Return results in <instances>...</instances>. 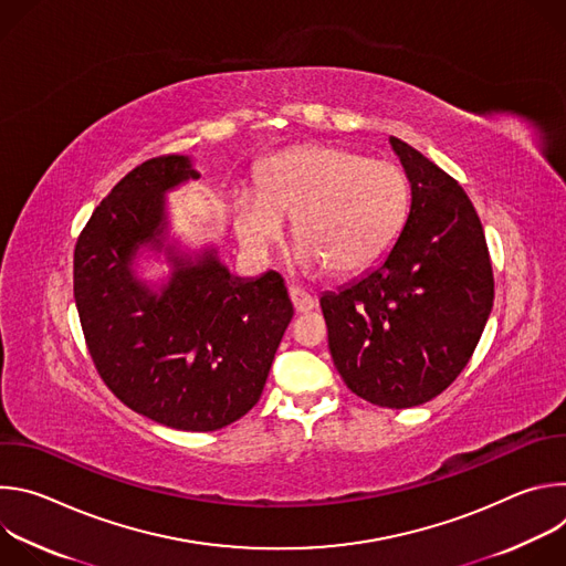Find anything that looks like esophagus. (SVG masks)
Here are the masks:
<instances>
[{
  "label": "esophagus",
  "mask_w": 566,
  "mask_h": 566,
  "mask_svg": "<svg viewBox=\"0 0 566 566\" xmlns=\"http://www.w3.org/2000/svg\"><path fill=\"white\" fill-rule=\"evenodd\" d=\"M289 295H291V302H293L297 313H308L315 306V300L308 293H304L302 289H297V286H291Z\"/></svg>",
  "instance_id": "1"
}]
</instances>
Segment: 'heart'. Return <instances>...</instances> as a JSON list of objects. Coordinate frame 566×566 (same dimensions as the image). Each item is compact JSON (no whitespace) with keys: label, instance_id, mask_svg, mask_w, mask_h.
<instances>
[{"label":"heart","instance_id":"heart-1","mask_svg":"<svg viewBox=\"0 0 566 566\" xmlns=\"http://www.w3.org/2000/svg\"><path fill=\"white\" fill-rule=\"evenodd\" d=\"M410 203V179L398 164L332 143L266 158L258 188L230 195L237 237L253 255H271L293 219L297 264L334 277H356L380 264L408 223Z\"/></svg>","mask_w":566,"mask_h":566}]
</instances>
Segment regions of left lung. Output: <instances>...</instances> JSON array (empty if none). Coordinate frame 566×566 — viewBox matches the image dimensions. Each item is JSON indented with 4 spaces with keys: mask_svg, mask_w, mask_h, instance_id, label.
<instances>
[{
    "mask_svg": "<svg viewBox=\"0 0 566 566\" xmlns=\"http://www.w3.org/2000/svg\"><path fill=\"white\" fill-rule=\"evenodd\" d=\"M412 186L408 223L380 266L319 297L347 387L380 408L439 396L468 365L493 308V266L463 188L389 136Z\"/></svg>",
    "mask_w": 566,
    "mask_h": 566,
    "instance_id": "1",
    "label": "left lung"
}]
</instances>
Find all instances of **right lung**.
<instances>
[{
  "mask_svg": "<svg viewBox=\"0 0 566 566\" xmlns=\"http://www.w3.org/2000/svg\"><path fill=\"white\" fill-rule=\"evenodd\" d=\"M199 179L188 156L149 158L101 201L73 253V297L92 360L125 406L160 426L212 432L262 396L293 317L284 280H241L214 249L166 247L170 282L151 291L132 269L164 249L166 195Z\"/></svg>",
  "mask_w": 566,
  "mask_h": 566,
  "instance_id": "add662e5",
  "label": "right lung"
}]
</instances>
